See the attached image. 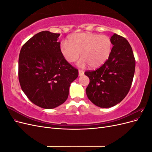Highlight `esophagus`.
<instances>
[{
	"label": "esophagus",
	"mask_w": 152,
	"mask_h": 152,
	"mask_svg": "<svg viewBox=\"0 0 152 152\" xmlns=\"http://www.w3.org/2000/svg\"><path fill=\"white\" fill-rule=\"evenodd\" d=\"M84 72L83 70H79V76L84 75Z\"/></svg>",
	"instance_id": "1"
}]
</instances>
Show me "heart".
Wrapping results in <instances>:
<instances>
[{
    "instance_id": "obj_1",
    "label": "heart",
    "mask_w": 152,
    "mask_h": 152,
    "mask_svg": "<svg viewBox=\"0 0 152 152\" xmlns=\"http://www.w3.org/2000/svg\"><path fill=\"white\" fill-rule=\"evenodd\" d=\"M112 48L109 37L89 32L73 34L64 40L60 45L62 56L68 63H73L79 58L80 66L88 65L91 68H97L107 61Z\"/></svg>"
}]
</instances>
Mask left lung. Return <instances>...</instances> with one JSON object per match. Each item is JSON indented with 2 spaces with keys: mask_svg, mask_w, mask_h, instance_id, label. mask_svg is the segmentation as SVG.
I'll list each match as a JSON object with an SVG mask.
<instances>
[{
  "mask_svg": "<svg viewBox=\"0 0 152 152\" xmlns=\"http://www.w3.org/2000/svg\"><path fill=\"white\" fill-rule=\"evenodd\" d=\"M112 49L108 59L95 70H87L89 78L86 92L91 102L101 108H110L124 99L131 87L136 61L131 45L122 36L111 37Z\"/></svg>",
  "mask_w": 152,
  "mask_h": 152,
  "instance_id": "obj_1",
  "label": "left lung"
}]
</instances>
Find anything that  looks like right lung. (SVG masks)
<instances>
[{
    "label": "right lung",
    "instance_id": "1",
    "mask_svg": "<svg viewBox=\"0 0 152 152\" xmlns=\"http://www.w3.org/2000/svg\"><path fill=\"white\" fill-rule=\"evenodd\" d=\"M59 34L42 31L23 45L18 61L21 89L31 102L51 109L67 99L69 87L79 71L62 56Z\"/></svg>",
    "mask_w": 152,
    "mask_h": 152
}]
</instances>
